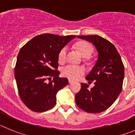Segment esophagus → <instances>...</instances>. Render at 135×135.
Wrapping results in <instances>:
<instances>
[{"instance_id": "1", "label": "esophagus", "mask_w": 135, "mask_h": 135, "mask_svg": "<svg viewBox=\"0 0 135 135\" xmlns=\"http://www.w3.org/2000/svg\"><path fill=\"white\" fill-rule=\"evenodd\" d=\"M68 82H69V83H70V84H71L72 82H74V81H73V80H69Z\"/></svg>"}]
</instances>
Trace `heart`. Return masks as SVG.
<instances>
[{
    "label": "heart",
    "instance_id": "b5f03b06",
    "mask_svg": "<svg viewBox=\"0 0 135 135\" xmlns=\"http://www.w3.org/2000/svg\"><path fill=\"white\" fill-rule=\"evenodd\" d=\"M76 49L78 50L83 57H89L94 51V48L90 43L86 41L78 42L76 44ZM68 49L67 46H64L61 49L58 53V60L60 63L65 61L68 55ZM85 68L83 66L74 65H67L61 69L62 75L71 80H78L80 76L84 74Z\"/></svg>",
    "mask_w": 135,
    "mask_h": 135
}]
</instances>
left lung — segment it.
<instances>
[{
	"instance_id": "1",
	"label": "left lung",
	"mask_w": 135,
	"mask_h": 135,
	"mask_svg": "<svg viewBox=\"0 0 135 135\" xmlns=\"http://www.w3.org/2000/svg\"><path fill=\"white\" fill-rule=\"evenodd\" d=\"M78 38L90 42L98 52V59L87 75L89 83L94 81L93 88L81 83V89L76 95L79 108L88 113H100L110 107L122 89L124 66L115 46L98 35L78 36Z\"/></svg>"
}]
</instances>
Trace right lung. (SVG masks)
<instances>
[{
    "label": "right lung",
    "mask_w": 135,
    "mask_h": 135,
    "mask_svg": "<svg viewBox=\"0 0 135 135\" xmlns=\"http://www.w3.org/2000/svg\"><path fill=\"white\" fill-rule=\"evenodd\" d=\"M75 37L42 34L20 49L15 78L20 98L30 110L42 112L53 108L57 92L68 84V78L59 77L58 53Z\"/></svg>",
    "instance_id": "right-lung-1"
}]
</instances>
